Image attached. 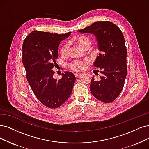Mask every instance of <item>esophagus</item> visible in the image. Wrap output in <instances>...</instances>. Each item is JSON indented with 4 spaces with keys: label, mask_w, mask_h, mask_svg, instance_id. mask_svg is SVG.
Wrapping results in <instances>:
<instances>
[{
    "label": "esophagus",
    "mask_w": 149,
    "mask_h": 149,
    "mask_svg": "<svg viewBox=\"0 0 149 149\" xmlns=\"http://www.w3.org/2000/svg\"><path fill=\"white\" fill-rule=\"evenodd\" d=\"M81 74H80V73H78V72L75 73V77H76V78H79V77L81 75Z\"/></svg>",
    "instance_id": "esophagus-1"
}]
</instances>
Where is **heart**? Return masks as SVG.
<instances>
[{
  "label": "heart",
  "instance_id": "obj_1",
  "mask_svg": "<svg viewBox=\"0 0 149 149\" xmlns=\"http://www.w3.org/2000/svg\"><path fill=\"white\" fill-rule=\"evenodd\" d=\"M74 42L77 44L79 46H80L82 48H86V47H90L91 45V40L89 38H88L86 36H77L75 37L74 38ZM68 49L69 46L68 44H65L63 46V47L61 49L60 53L61 55H66L68 53ZM69 67L73 69L74 70H84L86 67V64L81 62L78 61H75L72 63L70 65Z\"/></svg>",
  "mask_w": 149,
  "mask_h": 149
}]
</instances>
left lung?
<instances>
[{"label":"left lung","instance_id":"left-lung-1","mask_svg":"<svg viewBox=\"0 0 149 149\" xmlns=\"http://www.w3.org/2000/svg\"><path fill=\"white\" fill-rule=\"evenodd\" d=\"M78 32L94 35L100 52L94 66L100 70L102 75L99 81L95 80L94 76L91 78V93L98 100L111 102L122 91L127 75V52L122 32L108 21L95 22Z\"/></svg>","mask_w":149,"mask_h":149}]
</instances>
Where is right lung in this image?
Here are the masks:
<instances>
[{
    "label": "right lung",
    "mask_w": 149,
    "mask_h": 149,
    "mask_svg": "<svg viewBox=\"0 0 149 149\" xmlns=\"http://www.w3.org/2000/svg\"><path fill=\"white\" fill-rule=\"evenodd\" d=\"M71 34H52L34 31L23 42V64L26 78L35 96L49 108H57L70 97L75 81L70 72H64L60 80L53 78L54 66L57 64L58 48L61 42Z\"/></svg>",
    "instance_id": "obj_1"
}]
</instances>
